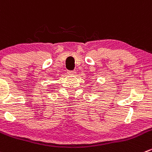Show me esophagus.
<instances>
[{
	"mask_svg": "<svg viewBox=\"0 0 152 152\" xmlns=\"http://www.w3.org/2000/svg\"><path fill=\"white\" fill-rule=\"evenodd\" d=\"M67 73H68L70 75H76V73L75 70H69V71H67Z\"/></svg>",
	"mask_w": 152,
	"mask_h": 152,
	"instance_id": "34e87169",
	"label": "esophagus"
}]
</instances>
